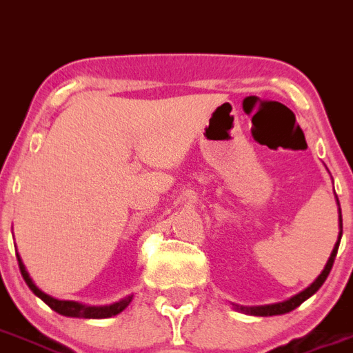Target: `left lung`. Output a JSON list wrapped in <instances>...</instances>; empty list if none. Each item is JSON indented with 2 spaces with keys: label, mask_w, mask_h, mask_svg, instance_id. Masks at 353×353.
I'll list each match as a JSON object with an SVG mask.
<instances>
[{
  "label": "left lung",
  "mask_w": 353,
  "mask_h": 353,
  "mask_svg": "<svg viewBox=\"0 0 353 353\" xmlns=\"http://www.w3.org/2000/svg\"><path fill=\"white\" fill-rule=\"evenodd\" d=\"M339 228H341V231H339L338 243L334 245V250H332V254H330L327 265H325L323 272H321V274L318 275V279H316V281H314V283L311 284V286L305 288L304 291H300L299 295L291 296L290 300H284V302H279V304L257 305V307H243V305H236V309H238V311H241V312H245V314H252V316H275V314H284V312L293 311V309L299 307V305L302 304L304 300H307L309 296L314 295V293H316V291L321 288V284L325 283V279L329 277L330 270H332V265H334V259H336V254H338L339 241H341V234H343L341 210H339Z\"/></svg>",
  "instance_id": "8db88e82"
}]
</instances>
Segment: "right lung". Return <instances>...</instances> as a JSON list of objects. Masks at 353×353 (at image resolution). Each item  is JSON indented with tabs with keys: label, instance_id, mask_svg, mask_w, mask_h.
<instances>
[{
	"label": "right lung",
	"instance_id": "obj_1",
	"mask_svg": "<svg viewBox=\"0 0 353 353\" xmlns=\"http://www.w3.org/2000/svg\"><path fill=\"white\" fill-rule=\"evenodd\" d=\"M17 261H19V270L21 274H23V279L26 281V284H28L30 290L35 293L37 296L41 300H44L46 304L49 305V307L53 309V311H57L58 314H63V316H74V318H94V320H99V318H110V316H115V314H119V312L124 311L128 305H130L131 299L133 296H125V299L119 300V302H115V304L112 305H101V307H96V305H83V304H78V302H72V300H58V299H53V296L46 295L44 291H41L39 288L33 284V281L30 279L28 272H26V268H24L23 261H21L19 254H17Z\"/></svg>",
	"mask_w": 353,
	"mask_h": 353
}]
</instances>
